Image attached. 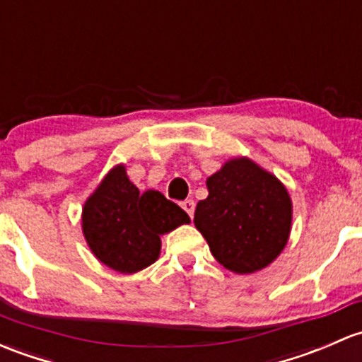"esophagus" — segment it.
Instances as JSON below:
<instances>
[{"label": "esophagus", "instance_id": "esophagus-1", "mask_svg": "<svg viewBox=\"0 0 362 362\" xmlns=\"http://www.w3.org/2000/svg\"><path fill=\"white\" fill-rule=\"evenodd\" d=\"M180 206L184 208V211L187 213L189 216H192L194 215V208H196V203H194L192 199H185V201H182Z\"/></svg>", "mask_w": 362, "mask_h": 362}]
</instances>
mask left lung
Masks as SVG:
<instances>
[{"label":"left lung","mask_w":362,"mask_h":362,"mask_svg":"<svg viewBox=\"0 0 362 362\" xmlns=\"http://www.w3.org/2000/svg\"><path fill=\"white\" fill-rule=\"evenodd\" d=\"M208 197L194 213L216 262L235 274L267 267L283 251L291 227L284 185L246 158L230 159L206 180Z\"/></svg>","instance_id":"left-lung-1"}]
</instances>
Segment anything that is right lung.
<instances>
[{
    "instance_id": "right-lung-1",
    "label": "right lung",
    "mask_w": 362,
    "mask_h": 362,
    "mask_svg": "<svg viewBox=\"0 0 362 362\" xmlns=\"http://www.w3.org/2000/svg\"><path fill=\"white\" fill-rule=\"evenodd\" d=\"M191 218L161 192H140L116 166L83 208V232L95 257L117 272L149 267L159 257V235Z\"/></svg>"
}]
</instances>
